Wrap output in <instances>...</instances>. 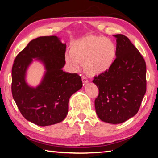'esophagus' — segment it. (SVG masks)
Here are the masks:
<instances>
[{
  "mask_svg": "<svg viewBox=\"0 0 158 158\" xmlns=\"http://www.w3.org/2000/svg\"><path fill=\"white\" fill-rule=\"evenodd\" d=\"M82 81H83V84H84V85H85V84H87L88 83H89V80H88V79L86 78V77H82Z\"/></svg>",
  "mask_w": 158,
  "mask_h": 158,
  "instance_id": "obj_1",
  "label": "esophagus"
}]
</instances>
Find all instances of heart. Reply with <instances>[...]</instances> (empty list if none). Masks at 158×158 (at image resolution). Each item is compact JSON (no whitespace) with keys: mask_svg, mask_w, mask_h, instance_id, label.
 I'll list each match as a JSON object with an SVG mask.
<instances>
[{"mask_svg":"<svg viewBox=\"0 0 158 158\" xmlns=\"http://www.w3.org/2000/svg\"><path fill=\"white\" fill-rule=\"evenodd\" d=\"M117 47L110 39L103 36L87 35L72 45L69 53L65 55L68 65L77 69L79 63L88 75L100 76L106 73L116 60Z\"/></svg>","mask_w":158,"mask_h":158,"instance_id":"obj_1","label":"heart"}]
</instances>
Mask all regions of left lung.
I'll use <instances>...</instances> for the list:
<instances>
[{"label": "left lung", "instance_id": "1", "mask_svg": "<svg viewBox=\"0 0 158 158\" xmlns=\"http://www.w3.org/2000/svg\"><path fill=\"white\" fill-rule=\"evenodd\" d=\"M116 39L117 56L111 68L95 77L93 82L99 89L95 100L96 114L101 121L122 123L139 109L146 91L145 60L130 40L122 34Z\"/></svg>", "mask_w": 158, "mask_h": 158}]
</instances>
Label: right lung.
I'll list each match as a JSON object with an SVG mask.
<instances>
[{"label": "right lung", "instance_id": "1", "mask_svg": "<svg viewBox=\"0 0 158 158\" xmlns=\"http://www.w3.org/2000/svg\"><path fill=\"white\" fill-rule=\"evenodd\" d=\"M65 49L66 44L57 36L37 37L19 53L13 64V98L22 116L37 125L49 126L63 121L68 113L69 98L82 88L79 74L62 69L65 65ZM33 61L45 68L35 87L26 81L27 69Z\"/></svg>", "mask_w": 158, "mask_h": 158}]
</instances>
